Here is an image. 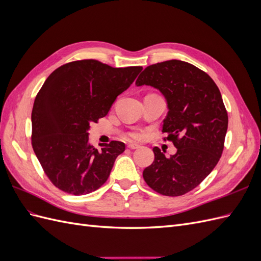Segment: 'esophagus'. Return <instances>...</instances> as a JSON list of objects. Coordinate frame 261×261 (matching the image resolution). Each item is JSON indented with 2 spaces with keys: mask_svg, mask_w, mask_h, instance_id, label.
<instances>
[{
  "mask_svg": "<svg viewBox=\"0 0 261 261\" xmlns=\"http://www.w3.org/2000/svg\"><path fill=\"white\" fill-rule=\"evenodd\" d=\"M139 147H140V146L137 145V144H135V143H130V144L127 145V148H129V149H137V148H139Z\"/></svg>",
  "mask_w": 261,
  "mask_h": 261,
  "instance_id": "esophagus-1",
  "label": "esophagus"
}]
</instances>
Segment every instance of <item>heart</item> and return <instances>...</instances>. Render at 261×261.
Returning a JSON list of instances; mask_svg holds the SVG:
<instances>
[{
  "label": "heart",
  "mask_w": 261,
  "mask_h": 261,
  "mask_svg": "<svg viewBox=\"0 0 261 261\" xmlns=\"http://www.w3.org/2000/svg\"><path fill=\"white\" fill-rule=\"evenodd\" d=\"M128 137H130L133 139H140L141 137H143V133L139 130H134V132L128 133Z\"/></svg>",
  "instance_id": "obj_1"
}]
</instances>
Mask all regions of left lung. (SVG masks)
Here are the masks:
<instances>
[{"label": "left lung", "mask_w": 261, "mask_h": 261, "mask_svg": "<svg viewBox=\"0 0 261 261\" xmlns=\"http://www.w3.org/2000/svg\"><path fill=\"white\" fill-rule=\"evenodd\" d=\"M136 85L152 86L164 94L169 112L163 121V140L177 148L169 158L153 148L154 160L143 172L145 181L164 196L193 191L223 152L228 117L218 86L203 70L178 60L146 67Z\"/></svg>", "instance_id": "8db88e82"}]
</instances>
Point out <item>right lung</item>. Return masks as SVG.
<instances>
[{"label":"right lung","instance_id":"right-lung-1","mask_svg":"<svg viewBox=\"0 0 261 261\" xmlns=\"http://www.w3.org/2000/svg\"><path fill=\"white\" fill-rule=\"evenodd\" d=\"M141 69L115 68L90 59L66 63L46 78L31 112V145L55 187L80 196L106 183L125 145L112 140L100 150L92 147L90 124L108 114Z\"/></svg>","mask_w":261,"mask_h":261}]
</instances>
